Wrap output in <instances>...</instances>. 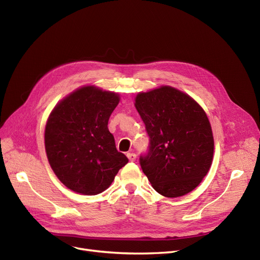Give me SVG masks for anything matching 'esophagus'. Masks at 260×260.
I'll use <instances>...</instances> for the list:
<instances>
[{
	"label": "esophagus",
	"mask_w": 260,
	"mask_h": 260,
	"mask_svg": "<svg viewBox=\"0 0 260 260\" xmlns=\"http://www.w3.org/2000/svg\"><path fill=\"white\" fill-rule=\"evenodd\" d=\"M126 156H127V158L131 162H134L136 160V158H137V157H136V154H134V153H127Z\"/></svg>",
	"instance_id": "obj_1"
}]
</instances>
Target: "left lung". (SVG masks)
Returning <instances> with one entry per match:
<instances>
[{"mask_svg":"<svg viewBox=\"0 0 260 260\" xmlns=\"http://www.w3.org/2000/svg\"><path fill=\"white\" fill-rule=\"evenodd\" d=\"M135 106L149 137L140 166L152 186L169 198L197 187L211 168L214 138L202 107L171 86L140 92Z\"/></svg>","mask_w":260,"mask_h":260,"instance_id":"obj_1","label":"left lung"}]
</instances>
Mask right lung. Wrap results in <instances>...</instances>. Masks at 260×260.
I'll return each instance as SVG.
<instances>
[{
	"label": "right lung",
	"instance_id": "right-lung-1",
	"mask_svg": "<svg viewBox=\"0 0 260 260\" xmlns=\"http://www.w3.org/2000/svg\"><path fill=\"white\" fill-rule=\"evenodd\" d=\"M119 100L116 92L83 86L49 115L44 137L48 162L59 180L76 193H102L128 162L107 127Z\"/></svg>",
	"mask_w": 260,
	"mask_h": 260
}]
</instances>
